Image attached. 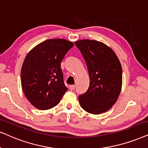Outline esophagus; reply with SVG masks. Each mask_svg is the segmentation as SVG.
Instances as JSON below:
<instances>
[{
	"label": "esophagus",
	"mask_w": 148,
	"mask_h": 148,
	"mask_svg": "<svg viewBox=\"0 0 148 148\" xmlns=\"http://www.w3.org/2000/svg\"><path fill=\"white\" fill-rule=\"evenodd\" d=\"M74 89H75V85H70V89L71 91L74 90Z\"/></svg>",
	"instance_id": "esophagus-1"
}]
</instances>
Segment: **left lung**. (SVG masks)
<instances>
[{"label": "left lung", "mask_w": 148, "mask_h": 148, "mask_svg": "<svg viewBox=\"0 0 148 148\" xmlns=\"http://www.w3.org/2000/svg\"><path fill=\"white\" fill-rule=\"evenodd\" d=\"M87 64L90 83L87 91L78 97L80 106L88 113L98 115L107 111L120 94L122 69L115 52L96 40L76 41Z\"/></svg>", "instance_id": "8db88e82"}]
</instances>
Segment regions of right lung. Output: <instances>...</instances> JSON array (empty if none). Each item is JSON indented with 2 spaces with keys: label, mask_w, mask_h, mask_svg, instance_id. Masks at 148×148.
I'll list each match as a JSON object with an SVG mask.
<instances>
[{
  "label": "right lung",
  "mask_w": 148,
  "mask_h": 148,
  "mask_svg": "<svg viewBox=\"0 0 148 148\" xmlns=\"http://www.w3.org/2000/svg\"><path fill=\"white\" fill-rule=\"evenodd\" d=\"M73 46L64 39H50L27 54L22 66L21 84L24 95L35 108L47 110L57 106L68 90L61 63Z\"/></svg>",
  "instance_id": "1"
}]
</instances>
